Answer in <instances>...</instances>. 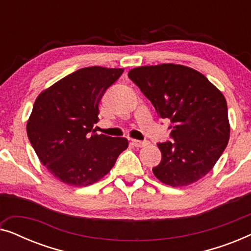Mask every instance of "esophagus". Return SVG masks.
Segmentation results:
<instances>
[{
    "mask_svg": "<svg viewBox=\"0 0 251 251\" xmlns=\"http://www.w3.org/2000/svg\"><path fill=\"white\" fill-rule=\"evenodd\" d=\"M130 143L132 144L133 146L136 147H144L146 145H149V142L147 140H137V139H131L130 140Z\"/></svg>",
    "mask_w": 251,
    "mask_h": 251,
    "instance_id": "1",
    "label": "esophagus"
}]
</instances>
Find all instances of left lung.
Wrapping results in <instances>:
<instances>
[{"label":"left lung","mask_w":251,"mask_h":251,"mask_svg":"<svg viewBox=\"0 0 251 251\" xmlns=\"http://www.w3.org/2000/svg\"><path fill=\"white\" fill-rule=\"evenodd\" d=\"M128 76L169 119L170 138L159 143L161 162L153 174L173 187L187 186L212 169L227 146L229 123L224 96L193 68L162 64L133 68Z\"/></svg>","instance_id":"left-lung-1"}]
</instances>
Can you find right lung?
I'll list each match as a JSON object with an SVG mask.
<instances>
[{"label":"right lung","instance_id":"1","mask_svg":"<svg viewBox=\"0 0 251 251\" xmlns=\"http://www.w3.org/2000/svg\"><path fill=\"white\" fill-rule=\"evenodd\" d=\"M121 68L85 67L40 94L27 136L43 166L72 186H88L109 173L128 139L95 132L99 102L119 80Z\"/></svg>","mask_w":251,"mask_h":251}]
</instances>
